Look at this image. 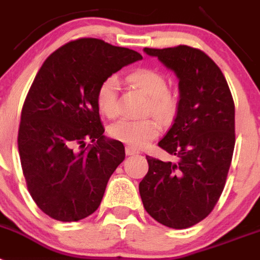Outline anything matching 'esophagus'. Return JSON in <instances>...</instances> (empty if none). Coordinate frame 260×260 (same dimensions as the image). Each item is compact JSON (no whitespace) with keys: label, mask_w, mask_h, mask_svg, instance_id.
<instances>
[{"label":"esophagus","mask_w":260,"mask_h":260,"mask_svg":"<svg viewBox=\"0 0 260 260\" xmlns=\"http://www.w3.org/2000/svg\"><path fill=\"white\" fill-rule=\"evenodd\" d=\"M125 152H126V155H127V156H132V155H137V153H139V151H138L137 148H134V147L127 146L125 148Z\"/></svg>","instance_id":"1"}]
</instances>
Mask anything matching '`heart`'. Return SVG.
I'll return each mask as SVG.
<instances>
[{"instance_id":"heart-1","label":"heart","mask_w":260,"mask_h":260,"mask_svg":"<svg viewBox=\"0 0 260 260\" xmlns=\"http://www.w3.org/2000/svg\"><path fill=\"white\" fill-rule=\"evenodd\" d=\"M128 80L146 93L150 100V112L157 118L167 121L176 109V100L168 91L167 78L152 69H141L128 75ZM119 80L116 75L103 80L98 89L96 102L104 116L114 117L118 112ZM110 137L132 147H143L158 134V125L152 119L132 121L121 119L109 128Z\"/></svg>"}]
</instances>
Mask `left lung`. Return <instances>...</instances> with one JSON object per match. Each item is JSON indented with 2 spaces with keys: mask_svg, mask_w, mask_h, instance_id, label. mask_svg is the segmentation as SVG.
<instances>
[{
  "mask_svg": "<svg viewBox=\"0 0 260 260\" xmlns=\"http://www.w3.org/2000/svg\"><path fill=\"white\" fill-rule=\"evenodd\" d=\"M143 50L176 74L180 100L173 125L158 142L177 162L147 156L139 192L156 221L185 229L207 217L224 189L236 142L233 98L219 66L202 50Z\"/></svg>",
  "mask_w": 260,
  "mask_h": 260,
  "instance_id": "obj_1",
  "label": "left lung"
}]
</instances>
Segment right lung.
Returning a JSON list of instances; mask_svg holds the SVG:
<instances>
[{
    "label": "right lung",
    "mask_w": 260,
    "mask_h": 260,
    "mask_svg": "<svg viewBox=\"0 0 260 260\" xmlns=\"http://www.w3.org/2000/svg\"><path fill=\"white\" fill-rule=\"evenodd\" d=\"M139 59L135 50L84 38L53 52L36 74L22 109L18 151L29 194L52 219L78 221L102 203L125 147L104 135L98 89ZM86 140L93 144L86 147Z\"/></svg>",
    "instance_id": "obj_1"
}]
</instances>
